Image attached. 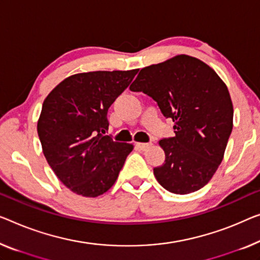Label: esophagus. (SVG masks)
Returning a JSON list of instances; mask_svg holds the SVG:
<instances>
[{
    "label": "esophagus",
    "instance_id": "obj_1",
    "mask_svg": "<svg viewBox=\"0 0 260 260\" xmlns=\"http://www.w3.org/2000/svg\"><path fill=\"white\" fill-rule=\"evenodd\" d=\"M149 146H150L149 143H142V142H137V143H135V147H137L139 150H146Z\"/></svg>",
    "mask_w": 260,
    "mask_h": 260
}]
</instances>
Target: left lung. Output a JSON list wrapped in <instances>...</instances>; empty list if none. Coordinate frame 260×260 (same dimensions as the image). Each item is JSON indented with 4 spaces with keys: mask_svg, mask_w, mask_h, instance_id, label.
<instances>
[{
    "mask_svg": "<svg viewBox=\"0 0 260 260\" xmlns=\"http://www.w3.org/2000/svg\"><path fill=\"white\" fill-rule=\"evenodd\" d=\"M129 90L149 95L174 122L175 135L160 141L166 158L154 168L158 183L179 195L203 188L222 162L232 131L226 85L202 60L180 55L141 69Z\"/></svg>",
    "mask_w": 260,
    "mask_h": 260,
    "instance_id": "8db88e82",
    "label": "left lung"
}]
</instances>
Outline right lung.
Here are the masks:
<instances>
[{"instance_id": "add662e5", "label": "right lung", "mask_w": 260, "mask_h": 260, "mask_svg": "<svg viewBox=\"0 0 260 260\" xmlns=\"http://www.w3.org/2000/svg\"><path fill=\"white\" fill-rule=\"evenodd\" d=\"M138 70L78 73L46 96L37 123L44 156L70 190L96 197L115 183L133 146L108 135L107 112Z\"/></svg>"}]
</instances>
